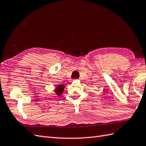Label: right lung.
<instances>
[{"label":"right lung","instance_id":"add662e5","mask_svg":"<svg viewBox=\"0 0 146 146\" xmlns=\"http://www.w3.org/2000/svg\"><path fill=\"white\" fill-rule=\"evenodd\" d=\"M65 86L62 84H59V85H57L56 87L55 88V90H54V91H55V93L56 95L60 96L61 94L63 93L64 89H65Z\"/></svg>","mask_w":146,"mask_h":146}]
</instances>
